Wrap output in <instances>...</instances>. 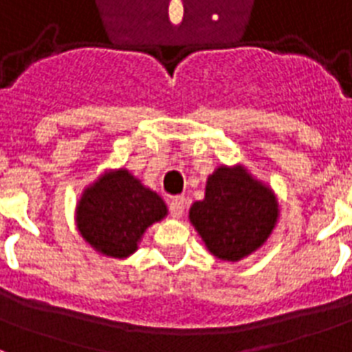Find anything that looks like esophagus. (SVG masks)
I'll return each instance as SVG.
<instances>
[{
  "label": "esophagus",
  "instance_id": "34e87169",
  "mask_svg": "<svg viewBox=\"0 0 352 352\" xmlns=\"http://www.w3.org/2000/svg\"><path fill=\"white\" fill-rule=\"evenodd\" d=\"M184 210H186V199L184 197H173L170 201V212L171 215L175 217V219H179V217H182L184 215Z\"/></svg>",
  "mask_w": 352,
  "mask_h": 352
}]
</instances>
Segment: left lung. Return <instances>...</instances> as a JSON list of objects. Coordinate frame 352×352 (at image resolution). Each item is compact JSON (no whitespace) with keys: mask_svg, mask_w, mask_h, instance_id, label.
Instances as JSON below:
<instances>
[{"mask_svg":"<svg viewBox=\"0 0 352 352\" xmlns=\"http://www.w3.org/2000/svg\"><path fill=\"white\" fill-rule=\"evenodd\" d=\"M188 217L210 254L235 263L267 243L279 219V204L272 188L243 164L219 166Z\"/></svg>","mask_w":352,"mask_h":352,"instance_id":"obj_1","label":"left lung"}]
</instances>
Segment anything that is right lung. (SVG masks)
I'll return each instance as SVG.
<instances>
[{"mask_svg":"<svg viewBox=\"0 0 352 352\" xmlns=\"http://www.w3.org/2000/svg\"><path fill=\"white\" fill-rule=\"evenodd\" d=\"M168 215L159 193L126 168L109 170L82 192L76 228L98 254L124 259L138 250L149 226Z\"/></svg>","mask_w":352,"mask_h":352,"instance_id":"add662e5","label":"right lung"}]
</instances>
